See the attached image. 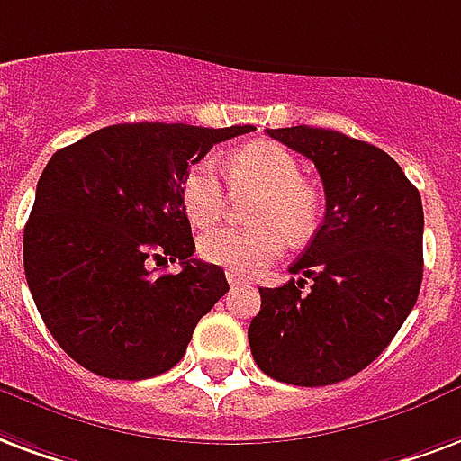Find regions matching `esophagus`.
Returning <instances> with one entry per match:
<instances>
[{
    "instance_id": "1",
    "label": "esophagus",
    "mask_w": 461,
    "mask_h": 461,
    "mask_svg": "<svg viewBox=\"0 0 461 461\" xmlns=\"http://www.w3.org/2000/svg\"><path fill=\"white\" fill-rule=\"evenodd\" d=\"M224 274H227V281H230V285H241V283H247V278H244L241 274H237V271H230V268H227Z\"/></svg>"
}]
</instances>
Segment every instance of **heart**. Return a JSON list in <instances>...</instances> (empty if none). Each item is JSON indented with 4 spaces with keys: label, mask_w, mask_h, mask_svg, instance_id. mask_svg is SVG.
Masks as SVG:
<instances>
[{
    "label": "heart",
    "mask_w": 461,
    "mask_h": 461,
    "mask_svg": "<svg viewBox=\"0 0 461 461\" xmlns=\"http://www.w3.org/2000/svg\"><path fill=\"white\" fill-rule=\"evenodd\" d=\"M224 170L234 187L258 190L251 220L257 227H217L197 241L204 261L227 266L237 274H257L285 249V237L305 240L317 227L322 195L312 180L300 176V161L276 141H254L231 151ZM180 203L195 227L220 220L227 203L220 166L214 158H197L180 183Z\"/></svg>",
    "instance_id": "1"
}]
</instances>
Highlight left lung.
Segmentation results:
<instances>
[{
	"label": "left lung",
	"instance_id": "8db88e82",
	"mask_svg": "<svg viewBox=\"0 0 461 461\" xmlns=\"http://www.w3.org/2000/svg\"><path fill=\"white\" fill-rule=\"evenodd\" d=\"M266 134L315 163L325 220L281 288H258L249 325L258 369L293 386H330L366 369L411 315L422 283V203L401 166L332 129ZM311 288L303 292L304 283Z\"/></svg>",
	"mask_w": 461,
	"mask_h": 461
}]
</instances>
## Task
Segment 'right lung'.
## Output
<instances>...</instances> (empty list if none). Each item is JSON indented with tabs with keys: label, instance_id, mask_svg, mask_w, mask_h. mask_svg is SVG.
I'll return each mask as SVG.
<instances>
[{
	"label": "right lung",
	"instance_id": "1",
	"mask_svg": "<svg viewBox=\"0 0 461 461\" xmlns=\"http://www.w3.org/2000/svg\"><path fill=\"white\" fill-rule=\"evenodd\" d=\"M254 126H104L53 153L23 230V271L63 352L92 374L141 381L173 369L200 317L230 291L195 254L180 183L214 144ZM153 260L180 275H156Z\"/></svg>",
	"mask_w": 461,
	"mask_h": 461
}]
</instances>
